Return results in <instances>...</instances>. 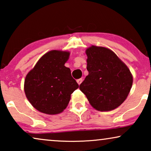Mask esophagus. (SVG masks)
Returning <instances> with one entry per match:
<instances>
[{
    "instance_id": "esophagus-1",
    "label": "esophagus",
    "mask_w": 151,
    "mask_h": 151,
    "mask_svg": "<svg viewBox=\"0 0 151 151\" xmlns=\"http://www.w3.org/2000/svg\"><path fill=\"white\" fill-rule=\"evenodd\" d=\"M82 78H80V79L77 80V82H78V84H79V85H80V84L82 83Z\"/></svg>"
}]
</instances>
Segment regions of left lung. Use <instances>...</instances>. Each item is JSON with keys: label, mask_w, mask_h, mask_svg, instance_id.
<instances>
[{"label": "left lung", "mask_w": 151, "mask_h": 151, "mask_svg": "<svg viewBox=\"0 0 151 151\" xmlns=\"http://www.w3.org/2000/svg\"><path fill=\"white\" fill-rule=\"evenodd\" d=\"M88 75L80 89L96 110L109 111L124 102L133 84L127 66L111 49L92 45L86 50Z\"/></svg>", "instance_id": "8db88e82"}]
</instances>
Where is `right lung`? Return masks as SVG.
<instances>
[{
    "instance_id": "1",
    "label": "right lung",
    "mask_w": 151,
    "mask_h": 151,
    "mask_svg": "<svg viewBox=\"0 0 151 151\" xmlns=\"http://www.w3.org/2000/svg\"><path fill=\"white\" fill-rule=\"evenodd\" d=\"M70 53L52 50L43 55L26 76L24 90L33 106L41 113L55 115L63 112L71 95L79 87L65 64Z\"/></svg>"
}]
</instances>
